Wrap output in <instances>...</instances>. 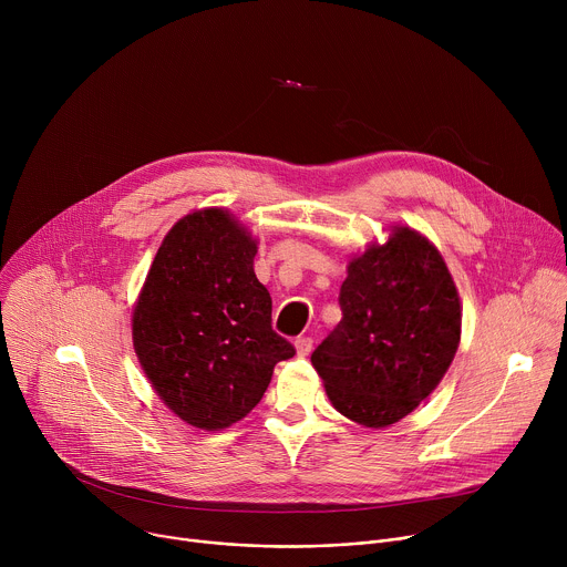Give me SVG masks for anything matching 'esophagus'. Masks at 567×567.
I'll return each mask as SVG.
<instances>
[{"label":"esophagus","mask_w":567,"mask_h":567,"mask_svg":"<svg viewBox=\"0 0 567 567\" xmlns=\"http://www.w3.org/2000/svg\"><path fill=\"white\" fill-rule=\"evenodd\" d=\"M293 346H296L298 357H307L311 352V348H313V339L311 337H298Z\"/></svg>","instance_id":"34e87169"}]
</instances>
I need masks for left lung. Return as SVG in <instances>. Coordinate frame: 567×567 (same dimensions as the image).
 I'll use <instances>...</instances> for the list:
<instances>
[{
    "label": "left lung",
    "mask_w": 567,
    "mask_h": 567,
    "mask_svg": "<svg viewBox=\"0 0 567 567\" xmlns=\"http://www.w3.org/2000/svg\"><path fill=\"white\" fill-rule=\"evenodd\" d=\"M343 318L311 365L348 420L385 429L413 413L446 374L462 332V307L442 254L409 226H392L348 265Z\"/></svg>",
    "instance_id": "obj_1"
}]
</instances>
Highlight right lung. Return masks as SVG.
Segmentation results:
<instances>
[{"label":"right lung","instance_id":"obj_1","mask_svg":"<svg viewBox=\"0 0 567 567\" xmlns=\"http://www.w3.org/2000/svg\"><path fill=\"white\" fill-rule=\"evenodd\" d=\"M258 241L224 208L179 219L161 241L132 311V341L154 392L186 424L226 429L296 354L271 328L256 278Z\"/></svg>","mask_w":567,"mask_h":567}]
</instances>
